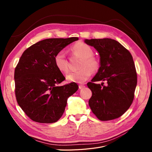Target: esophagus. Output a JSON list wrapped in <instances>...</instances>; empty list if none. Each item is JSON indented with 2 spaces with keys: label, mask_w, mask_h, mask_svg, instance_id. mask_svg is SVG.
Segmentation results:
<instances>
[{
  "label": "esophagus",
  "mask_w": 152,
  "mask_h": 152,
  "mask_svg": "<svg viewBox=\"0 0 152 152\" xmlns=\"http://www.w3.org/2000/svg\"><path fill=\"white\" fill-rule=\"evenodd\" d=\"M79 89H82L84 88V87H85V86H84V85H83V84H80V85H79Z\"/></svg>",
  "instance_id": "obj_1"
}]
</instances>
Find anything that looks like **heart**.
Here are the masks:
<instances>
[{"instance_id": "heart-1", "label": "heart", "mask_w": 152, "mask_h": 152, "mask_svg": "<svg viewBox=\"0 0 152 152\" xmlns=\"http://www.w3.org/2000/svg\"><path fill=\"white\" fill-rule=\"evenodd\" d=\"M71 51L75 56L82 58L79 70L70 72L66 75V80L70 82L83 83L89 79L92 72H97L100 68L99 59L94 56V50L89 45L79 42L73 45ZM54 63L58 70L66 73L68 70V62L65 52L61 50L54 56Z\"/></svg>"}]
</instances>
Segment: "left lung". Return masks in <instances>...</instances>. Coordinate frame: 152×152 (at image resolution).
<instances>
[{"mask_svg": "<svg viewBox=\"0 0 152 152\" xmlns=\"http://www.w3.org/2000/svg\"><path fill=\"white\" fill-rule=\"evenodd\" d=\"M100 56V68L91 82L89 105L99 120L107 121L120 117L130 107L134 98L137 73L132 56L117 40L111 39H86ZM107 81L104 86L95 81Z\"/></svg>", "mask_w": 152, "mask_h": 152, "instance_id": "1", "label": "left lung"}]
</instances>
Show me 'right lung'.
<instances>
[{
  "instance_id": "obj_1",
  "label": "right lung",
  "mask_w": 152,
  "mask_h": 152,
  "mask_svg": "<svg viewBox=\"0 0 152 152\" xmlns=\"http://www.w3.org/2000/svg\"><path fill=\"white\" fill-rule=\"evenodd\" d=\"M78 39H44L22 54L15 70V95L18 104L33 121L57 122L65 111L67 99L78 90L75 82L57 86L65 77L54 59L57 53Z\"/></svg>"
}]
</instances>
